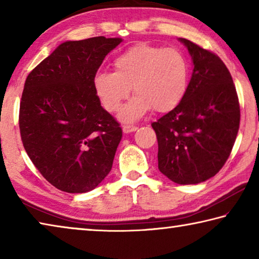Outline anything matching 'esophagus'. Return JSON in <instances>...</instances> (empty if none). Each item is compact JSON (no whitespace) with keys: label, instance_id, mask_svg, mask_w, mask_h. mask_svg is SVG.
<instances>
[{"label":"esophagus","instance_id":"1","mask_svg":"<svg viewBox=\"0 0 259 259\" xmlns=\"http://www.w3.org/2000/svg\"><path fill=\"white\" fill-rule=\"evenodd\" d=\"M138 129L137 125H134V124H125L123 125V133L124 134H129V133H134Z\"/></svg>","mask_w":259,"mask_h":259}]
</instances>
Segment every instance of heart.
<instances>
[{"label": "heart", "mask_w": 259, "mask_h": 259, "mask_svg": "<svg viewBox=\"0 0 259 259\" xmlns=\"http://www.w3.org/2000/svg\"><path fill=\"white\" fill-rule=\"evenodd\" d=\"M113 66L115 72L96 74L95 90L107 111L117 112L133 88L135 98L121 112L125 121L138 119L152 108L169 112L185 98L191 69L177 49L139 43L117 56Z\"/></svg>", "instance_id": "heart-1"}]
</instances>
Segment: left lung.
<instances>
[{"instance_id": "obj_1", "label": "left lung", "mask_w": 259, "mask_h": 259, "mask_svg": "<svg viewBox=\"0 0 259 259\" xmlns=\"http://www.w3.org/2000/svg\"><path fill=\"white\" fill-rule=\"evenodd\" d=\"M193 74L185 98L153 122L159 170L181 185L213 177L229 159L240 126V104L231 73L219 57L186 38Z\"/></svg>"}]
</instances>
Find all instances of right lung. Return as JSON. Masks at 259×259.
Listing matches in <instances>:
<instances>
[{"label":"right lung","instance_id":"add662e5","mask_svg":"<svg viewBox=\"0 0 259 259\" xmlns=\"http://www.w3.org/2000/svg\"><path fill=\"white\" fill-rule=\"evenodd\" d=\"M121 42L104 36L64 42L26 78L21 142L40 174L60 191L89 192L111 171L122 129L100 105L94 78Z\"/></svg>","mask_w":259,"mask_h":259}]
</instances>
